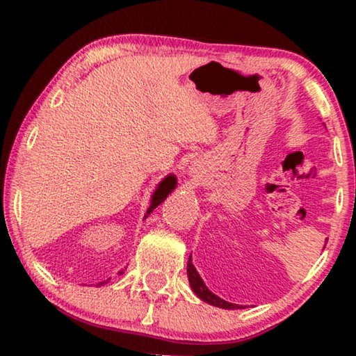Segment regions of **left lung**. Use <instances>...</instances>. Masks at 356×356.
<instances>
[{
  "mask_svg": "<svg viewBox=\"0 0 356 356\" xmlns=\"http://www.w3.org/2000/svg\"><path fill=\"white\" fill-rule=\"evenodd\" d=\"M188 279H189V285H191L194 293H196L202 301H206V303L212 305V306H218V308H225V309H238V308H240L238 305L228 303V301L218 298L217 295H213L212 291L209 290L206 285H204V282H202L201 277H199L197 270L194 269V266L191 264V257L188 259ZM241 308H243V306H241Z\"/></svg>",
  "mask_w": 356,
  "mask_h": 356,
  "instance_id": "1",
  "label": "left lung"
}]
</instances>
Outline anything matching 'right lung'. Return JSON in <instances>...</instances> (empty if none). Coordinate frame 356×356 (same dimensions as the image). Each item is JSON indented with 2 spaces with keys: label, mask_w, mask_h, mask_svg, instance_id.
Wrapping results in <instances>:
<instances>
[{
  "label": "right lung",
  "mask_w": 356,
  "mask_h": 356,
  "mask_svg": "<svg viewBox=\"0 0 356 356\" xmlns=\"http://www.w3.org/2000/svg\"><path fill=\"white\" fill-rule=\"evenodd\" d=\"M175 186H177V178H175L173 175H170V177L165 178L163 181L159 184V188L155 189V193H154V196H152V204H150V207H149V211H147V216L154 211L155 207L159 206V204L163 202V199L168 196V193L173 191ZM102 284H105V282H100L99 285H102Z\"/></svg>",
  "instance_id": "obj_1"
}]
</instances>
